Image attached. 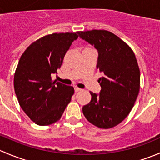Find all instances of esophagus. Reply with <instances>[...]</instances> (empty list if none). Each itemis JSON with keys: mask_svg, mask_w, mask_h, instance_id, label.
Here are the masks:
<instances>
[{"mask_svg": "<svg viewBox=\"0 0 160 160\" xmlns=\"http://www.w3.org/2000/svg\"><path fill=\"white\" fill-rule=\"evenodd\" d=\"M81 90V89L79 88H77V87H74V91L75 92H78V91H80Z\"/></svg>", "mask_w": 160, "mask_h": 160, "instance_id": "34e87169", "label": "esophagus"}]
</instances>
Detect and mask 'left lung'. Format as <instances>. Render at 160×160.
Listing matches in <instances>:
<instances>
[{
  "label": "left lung",
  "instance_id": "obj_1",
  "mask_svg": "<svg viewBox=\"0 0 160 160\" xmlns=\"http://www.w3.org/2000/svg\"><path fill=\"white\" fill-rule=\"evenodd\" d=\"M98 52L97 68L104 73L99 94L83 107L88 121L101 128H113L130 113L140 89V70L135 53L120 38L107 30L77 32Z\"/></svg>",
  "mask_w": 160,
  "mask_h": 160
}]
</instances>
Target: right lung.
<instances>
[{
    "instance_id": "obj_1",
    "label": "right lung",
    "mask_w": 160,
    "mask_h": 160,
    "mask_svg": "<svg viewBox=\"0 0 160 160\" xmlns=\"http://www.w3.org/2000/svg\"><path fill=\"white\" fill-rule=\"evenodd\" d=\"M78 32L53 33L30 45L19 59L14 88L22 110L38 125L60 119L74 93L72 87L52 81V73L60 68L66 52Z\"/></svg>"
}]
</instances>
